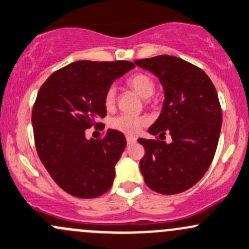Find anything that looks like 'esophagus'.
Instances as JSON below:
<instances>
[{
    "instance_id": "34e87169",
    "label": "esophagus",
    "mask_w": 249,
    "mask_h": 249,
    "mask_svg": "<svg viewBox=\"0 0 249 249\" xmlns=\"http://www.w3.org/2000/svg\"><path fill=\"white\" fill-rule=\"evenodd\" d=\"M125 140H127V143L128 145H132V143H134L136 141V138H134V136H125Z\"/></svg>"
}]
</instances>
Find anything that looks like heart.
<instances>
[{"label": "heart", "mask_w": 249, "mask_h": 249, "mask_svg": "<svg viewBox=\"0 0 249 249\" xmlns=\"http://www.w3.org/2000/svg\"><path fill=\"white\" fill-rule=\"evenodd\" d=\"M128 85L135 90L141 97H151L156 90L153 79L146 73H135L128 78ZM103 103L107 109H113L116 103V91L114 87H109L103 96ZM146 124V119L130 114H120L110 120V127L128 135H134Z\"/></svg>", "instance_id": "b5f03b06"}]
</instances>
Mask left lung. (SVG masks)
<instances>
[{"mask_svg": "<svg viewBox=\"0 0 249 249\" xmlns=\"http://www.w3.org/2000/svg\"><path fill=\"white\" fill-rule=\"evenodd\" d=\"M134 63L161 82L165 102L148 132L164 136L139 139L145 148L140 170L146 185L162 195L186 191L205 175L220 139L222 109L213 82L202 69L173 55H157Z\"/></svg>", "mask_w": 249, "mask_h": 249, "instance_id": "obj_1", "label": "left lung"}]
</instances>
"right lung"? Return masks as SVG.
Segmentation results:
<instances>
[{"label": "right lung", "instance_id": "1", "mask_svg": "<svg viewBox=\"0 0 249 249\" xmlns=\"http://www.w3.org/2000/svg\"><path fill=\"white\" fill-rule=\"evenodd\" d=\"M134 66L127 60H79L53 72L40 88L32 110L36 152L53 180L71 196L95 198L113 185L115 165L127 145L124 135L108 129L102 139L88 140L85 130L102 127L104 92Z\"/></svg>", "mask_w": 249, "mask_h": 249}]
</instances>
